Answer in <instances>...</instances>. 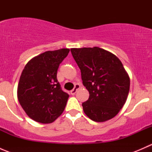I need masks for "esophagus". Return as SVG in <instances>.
I'll list each match as a JSON object with an SVG mask.
<instances>
[{
	"mask_svg": "<svg viewBox=\"0 0 152 152\" xmlns=\"http://www.w3.org/2000/svg\"><path fill=\"white\" fill-rule=\"evenodd\" d=\"M79 88H80V85H79V84H76V85H75V86H74V88H73V90L70 91V94L73 95H73H75V94H76V91H77V90H79Z\"/></svg>",
	"mask_w": 152,
	"mask_h": 152,
	"instance_id": "1",
	"label": "esophagus"
}]
</instances>
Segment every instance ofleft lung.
<instances>
[{
	"mask_svg": "<svg viewBox=\"0 0 152 152\" xmlns=\"http://www.w3.org/2000/svg\"><path fill=\"white\" fill-rule=\"evenodd\" d=\"M90 93L82 103L86 115L96 122L114 118L127 99L130 79L120 59L99 47L70 49Z\"/></svg>",
	"mask_w": 152,
	"mask_h": 152,
	"instance_id": "1",
	"label": "left lung"
}]
</instances>
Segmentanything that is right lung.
I'll return each mask as SVG.
<instances>
[{
	"label": "right lung",
	"mask_w": 152,
	"mask_h": 152,
	"mask_svg": "<svg viewBox=\"0 0 152 152\" xmlns=\"http://www.w3.org/2000/svg\"><path fill=\"white\" fill-rule=\"evenodd\" d=\"M70 49L45 51L32 58L21 73L18 99L27 115L41 124H50L62 115L69 95L58 82L59 64Z\"/></svg>",
	"instance_id": "obj_1"
}]
</instances>
